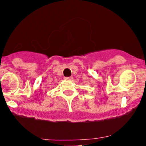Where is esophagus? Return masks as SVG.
I'll list each match as a JSON object with an SVG mask.
<instances>
[{"label": "esophagus", "mask_w": 146, "mask_h": 146, "mask_svg": "<svg viewBox=\"0 0 146 146\" xmlns=\"http://www.w3.org/2000/svg\"><path fill=\"white\" fill-rule=\"evenodd\" d=\"M64 80H72V77H65Z\"/></svg>", "instance_id": "1"}]
</instances>
